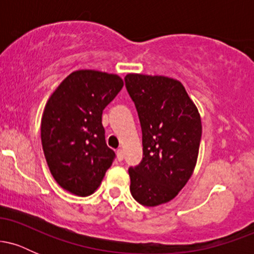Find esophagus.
Returning a JSON list of instances; mask_svg holds the SVG:
<instances>
[{
  "instance_id": "1",
  "label": "esophagus",
  "mask_w": 254,
  "mask_h": 254,
  "mask_svg": "<svg viewBox=\"0 0 254 254\" xmlns=\"http://www.w3.org/2000/svg\"><path fill=\"white\" fill-rule=\"evenodd\" d=\"M116 155H117L118 161H122V160L124 159V153H123V150H122V149H118L117 151H116Z\"/></svg>"
}]
</instances>
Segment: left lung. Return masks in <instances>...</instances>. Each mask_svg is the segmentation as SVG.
Listing matches in <instances>:
<instances>
[{
	"instance_id": "1",
	"label": "left lung",
	"mask_w": 254,
	"mask_h": 254,
	"mask_svg": "<svg viewBox=\"0 0 254 254\" xmlns=\"http://www.w3.org/2000/svg\"><path fill=\"white\" fill-rule=\"evenodd\" d=\"M125 87L142 127L143 159L129 168L130 191L139 204L170 202L189 182L197 164L202 122L178 80L127 74Z\"/></svg>"
}]
</instances>
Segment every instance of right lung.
I'll list each match as a JSON object with an SVG mask.
<instances>
[{"label":"right lung","instance_id":"1","mask_svg":"<svg viewBox=\"0 0 254 254\" xmlns=\"http://www.w3.org/2000/svg\"><path fill=\"white\" fill-rule=\"evenodd\" d=\"M116 74L77 70L49 98L40 125L44 155L52 177L76 196L100 186L116 154L107 147L101 116L123 88Z\"/></svg>","mask_w":254,"mask_h":254}]
</instances>
